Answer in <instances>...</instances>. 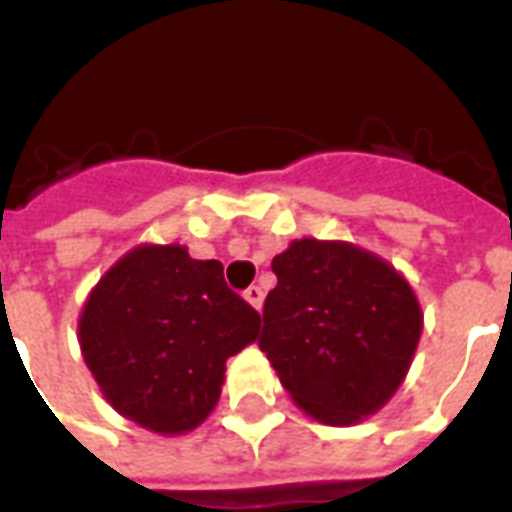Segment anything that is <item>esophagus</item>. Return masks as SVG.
I'll list each match as a JSON object with an SVG mask.
<instances>
[{
	"mask_svg": "<svg viewBox=\"0 0 512 512\" xmlns=\"http://www.w3.org/2000/svg\"><path fill=\"white\" fill-rule=\"evenodd\" d=\"M244 299L255 307V310H260L263 307V288H257V285H252V288L244 290Z\"/></svg>",
	"mask_w": 512,
	"mask_h": 512,
	"instance_id": "esophagus-1",
	"label": "esophagus"
}]
</instances>
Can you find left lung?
Listing matches in <instances>:
<instances>
[{
	"instance_id": "obj_1",
	"label": "left lung",
	"mask_w": 512,
	"mask_h": 512,
	"mask_svg": "<svg viewBox=\"0 0 512 512\" xmlns=\"http://www.w3.org/2000/svg\"><path fill=\"white\" fill-rule=\"evenodd\" d=\"M260 351L293 403L326 425H356L403 384L419 334L408 279L348 241L299 238L271 260Z\"/></svg>"
}]
</instances>
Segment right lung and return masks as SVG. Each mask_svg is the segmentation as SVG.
Segmentation results:
<instances>
[{"label":"right lung","instance_id":"right-lung-1","mask_svg":"<svg viewBox=\"0 0 512 512\" xmlns=\"http://www.w3.org/2000/svg\"><path fill=\"white\" fill-rule=\"evenodd\" d=\"M260 315L227 288L219 260L180 244H139L90 290L79 345L120 417L161 436L202 425L227 359L255 343Z\"/></svg>","mask_w":512,"mask_h":512}]
</instances>
